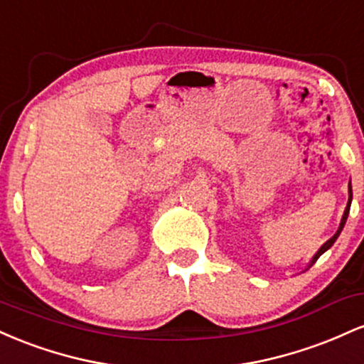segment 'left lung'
Masks as SVG:
<instances>
[{
	"label": "left lung",
	"instance_id": "8db88e82",
	"mask_svg": "<svg viewBox=\"0 0 364 364\" xmlns=\"http://www.w3.org/2000/svg\"><path fill=\"white\" fill-rule=\"evenodd\" d=\"M350 202H353V188H350V183H349V200H348V205H346V210H344V214H342V219H341V224H339V229H337L336 231V235H333L332 237H330V240H327L325 241L323 245L320 246V250L318 252H316L315 255H313V258L310 260V263H308V267L304 270H308L310 269V267L313 265V263H315L316 260H318V258L321 257V255H323L325 252H327V250L330 248V246H332L333 243H336L337 241V237H339V235H341V231L342 229H344V225H346V220H348V215H349V208H350Z\"/></svg>",
	"mask_w": 364,
	"mask_h": 364
}]
</instances>
